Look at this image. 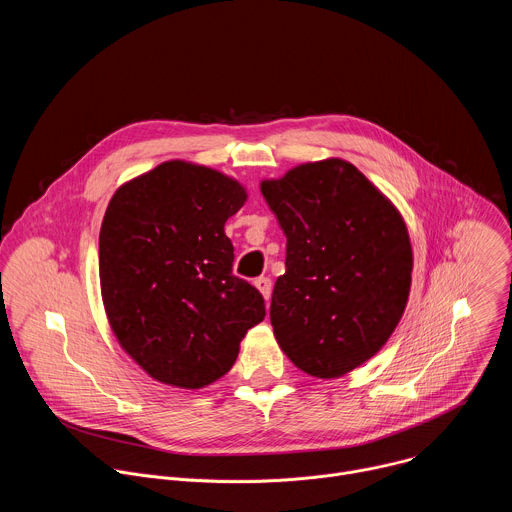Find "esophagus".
Instances as JSON below:
<instances>
[{
  "instance_id": "obj_1",
  "label": "esophagus",
  "mask_w": 512,
  "mask_h": 512,
  "mask_svg": "<svg viewBox=\"0 0 512 512\" xmlns=\"http://www.w3.org/2000/svg\"><path fill=\"white\" fill-rule=\"evenodd\" d=\"M255 287L261 291V296L265 298V302L271 298V289H273V283L269 277H257L255 279Z\"/></svg>"
}]
</instances>
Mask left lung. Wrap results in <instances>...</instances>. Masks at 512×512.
<instances>
[{"label": "left lung", "instance_id": "1", "mask_svg": "<svg viewBox=\"0 0 512 512\" xmlns=\"http://www.w3.org/2000/svg\"><path fill=\"white\" fill-rule=\"evenodd\" d=\"M261 192L287 237L269 310L277 344L300 371L338 379L375 356L405 312L413 251L403 216L340 158L263 180Z\"/></svg>", "mask_w": 512, "mask_h": 512}]
</instances>
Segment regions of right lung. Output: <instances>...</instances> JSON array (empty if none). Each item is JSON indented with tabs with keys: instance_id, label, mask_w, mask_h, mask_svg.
I'll list each match as a JSON object with an SVG mask.
<instances>
[{
	"instance_id": "1",
	"label": "right lung",
	"mask_w": 512,
	"mask_h": 512,
	"mask_svg": "<svg viewBox=\"0 0 512 512\" xmlns=\"http://www.w3.org/2000/svg\"><path fill=\"white\" fill-rule=\"evenodd\" d=\"M245 188L172 160L123 184L99 235L105 312L121 348L152 379L202 389L231 371L247 330L265 318L259 291L233 275L225 223Z\"/></svg>"
}]
</instances>
